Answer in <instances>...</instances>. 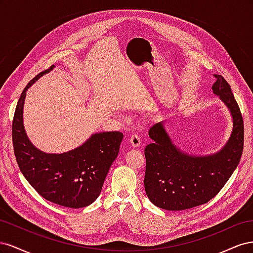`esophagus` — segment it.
Masks as SVG:
<instances>
[{"instance_id": "esophagus-1", "label": "esophagus", "mask_w": 253, "mask_h": 253, "mask_svg": "<svg viewBox=\"0 0 253 253\" xmlns=\"http://www.w3.org/2000/svg\"><path fill=\"white\" fill-rule=\"evenodd\" d=\"M129 142H131V144L133 145V147L137 148L139 147L140 143H141V138L140 136L138 134H134L131 136V138H129Z\"/></svg>"}]
</instances>
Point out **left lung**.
I'll use <instances>...</instances> for the list:
<instances>
[{
  "mask_svg": "<svg viewBox=\"0 0 253 253\" xmlns=\"http://www.w3.org/2000/svg\"><path fill=\"white\" fill-rule=\"evenodd\" d=\"M213 93L230 110L233 129L225 147L215 154L193 156L175 147L163 122L153 126V140L144 149V189L149 200L159 208L180 211L208 203L226 185L243 154L244 121L229 83L214 75Z\"/></svg>",
  "mask_w": 253,
  "mask_h": 253,
  "instance_id": "1",
  "label": "left lung"
}]
</instances>
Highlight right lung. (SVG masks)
<instances>
[{
	"instance_id": "right-lung-1",
	"label": "right lung",
	"mask_w": 253,
	"mask_h": 253,
	"mask_svg": "<svg viewBox=\"0 0 253 253\" xmlns=\"http://www.w3.org/2000/svg\"><path fill=\"white\" fill-rule=\"evenodd\" d=\"M52 67L36 76L22 91L12 120L13 151L22 174L38 193L51 203L78 209L94 203L101 193L124 134L97 133L80 147L62 154H47L33 145L23 126L26 91Z\"/></svg>"
}]
</instances>
